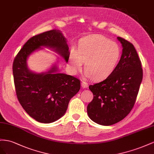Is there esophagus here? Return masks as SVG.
<instances>
[{"instance_id":"obj_1","label":"esophagus","mask_w":154,"mask_h":154,"mask_svg":"<svg viewBox=\"0 0 154 154\" xmlns=\"http://www.w3.org/2000/svg\"><path fill=\"white\" fill-rule=\"evenodd\" d=\"M81 86L83 88H88V85L87 82L82 81L81 82Z\"/></svg>"}]
</instances>
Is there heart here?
<instances>
[{"mask_svg":"<svg viewBox=\"0 0 154 154\" xmlns=\"http://www.w3.org/2000/svg\"><path fill=\"white\" fill-rule=\"evenodd\" d=\"M120 57L121 49L116 42L101 35H93L81 39L78 51H72L69 65L72 72L75 73L85 61L86 77L100 80L113 72Z\"/></svg>","mask_w":154,"mask_h":154,"instance_id":"1","label":"heart"}]
</instances>
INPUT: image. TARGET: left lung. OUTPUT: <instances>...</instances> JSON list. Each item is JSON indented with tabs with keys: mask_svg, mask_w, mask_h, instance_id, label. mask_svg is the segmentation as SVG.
<instances>
[{
	"mask_svg": "<svg viewBox=\"0 0 154 154\" xmlns=\"http://www.w3.org/2000/svg\"><path fill=\"white\" fill-rule=\"evenodd\" d=\"M122 52L113 72L102 82L90 85L94 99L87 113L96 123L109 126L128 116L133 108L143 80L141 62L134 45L120 37Z\"/></svg>",
	"mask_w": 154,
	"mask_h": 154,
	"instance_id": "8db88e82",
	"label": "left lung"
}]
</instances>
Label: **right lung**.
<instances>
[{
	"label": "right lung",
	"instance_id": "right-lung-1",
	"mask_svg": "<svg viewBox=\"0 0 154 154\" xmlns=\"http://www.w3.org/2000/svg\"><path fill=\"white\" fill-rule=\"evenodd\" d=\"M51 48L68 63L69 51L60 31L52 29L30 38L17 55L13 63V74L17 99L28 115L42 123H51L63 117L68 103L79 91L77 78L57 72L54 65L46 72L30 71L27 66L29 55L41 47Z\"/></svg>",
	"mask_w": 154,
	"mask_h": 154
}]
</instances>
